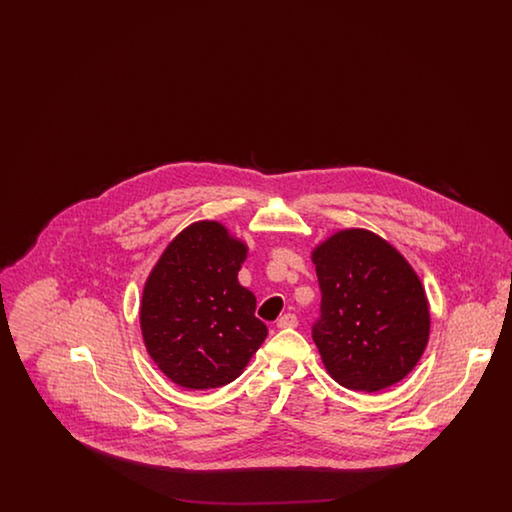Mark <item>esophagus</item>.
<instances>
[{
    "mask_svg": "<svg viewBox=\"0 0 512 512\" xmlns=\"http://www.w3.org/2000/svg\"><path fill=\"white\" fill-rule=\"evenodd\" d=\"M297 317L292 315V313H286V315H282V317L278 318V322H276V326L278 328H295L297 326Z\"/></svg>",
    "mask_w": 512,
    "mask_h": 512,
    "instance_id": "34e87169",
    "label": "esophagus"
}]
</instances>
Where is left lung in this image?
<instances>
[{
	"instance_id": "left-lung-1",
	"label": "left lung",
	"mask_w": 512,
	"mask_h": 512,
	"mask_svg": "<svg viewBox=\"0 0 512 512\" xmlns=\"http://www.w3.org/2000/svg\"><path fill=\"white\" fill-rule=\"evenodd\" d=\"M311 259L322 292L313 340L328 374L347 390H384L420 361L430 307L409 261L365 228H345Z\"/></svg>"
}]
</instances>
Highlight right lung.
Returning <instances> with one entry per match:
<instances>
[{
	"label": "right lung",
	"mask_w": 512,
	"mask_h": 512,
	"mask_svg": "<svg viewBox=\"0 0 512 512\" xmlns=\"http://www.w3.org/2000/svg\"><path fill=\"white\" fill-rule=\"evenodd\" d=\"M247 245L217 220L186 226L151 268L140 328L159 370L186 390L234 382L267 338L257 299L238 282Z\"/></svg>",
	"instance_id": "right-lung-1"
}]
</instances>
